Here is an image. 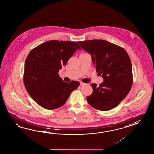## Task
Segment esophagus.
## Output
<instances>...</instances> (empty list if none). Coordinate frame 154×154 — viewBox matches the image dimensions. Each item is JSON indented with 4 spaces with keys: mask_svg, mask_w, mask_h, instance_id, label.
<instances>
[{
    "mask_svg": "<svg viewBox=\"0 0 154 154\" xmlns=\"http://www.w3.org/2000/svg\"><path fill=\"white\" fill-rule=\"evenodd\" d=\"M86 85V83H85L82 82H80V86H84V85Z\"/></svg>",
    "mask_w": 154,
    "mask_h": 154,
    "instance_id": "obj_1",
    "label": "esophagus"
}]
</instances>
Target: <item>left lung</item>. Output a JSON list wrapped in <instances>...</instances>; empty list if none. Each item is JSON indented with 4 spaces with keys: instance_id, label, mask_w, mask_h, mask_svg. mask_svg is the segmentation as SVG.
<instances>
[{
    "instance_id": "obj_1",
    "label": "left lung",
    "mask_w": 154,
    "mask_h": 154,
    "mask_svg": "<svg viewBox=\"0 0 154 154\" xmlns=\"http://www.w3.org/2000/svg\"><path fill=\"white\" fill-rule=\"evenodd\" d=\"M89 53L96 72L103 79L99 86L91 85L93 92L87 97L89 105L100 111L116 107L131 88L133 77L131 60L128 53L119 45L102 39L78 42Z\"/></svg>"
}]
</instances>
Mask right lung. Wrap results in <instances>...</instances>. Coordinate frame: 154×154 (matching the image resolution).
Wrapping results in <instances>:
<instances>
[{"label":"right lung","instance_id":"add662e5","mask_svg":"<svg viewBox=\"0 0 154 154\" xmlns=\"http://www.w3.org/2000/svg\"><path fill=\"white\" fill-rule=\"evenodd\" d=\"M77 49L75 42L49 41L32 49L25 61L23 81L26 90L44 109H54L64 105L79 81L66 82L58 72Z\"/></svg>","mask_w":154,"mask_h":154}]
</instances>
